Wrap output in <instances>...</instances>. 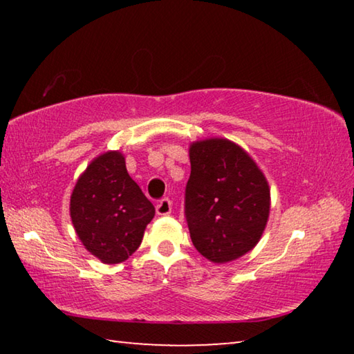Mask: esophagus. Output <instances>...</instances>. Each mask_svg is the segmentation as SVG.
<instances>
[{"instance_id":"esophagus-1","label":"esophagus","mask_w":354,"mask_h":354,"mask_svg":"<svg viewBox=\"0 0 354 354\" xmlns=\"http://www.w3.org/2000/svg\"><path fill=\"white\" fill-rule=\"evenodd\" d=\"M156 212L159 215H169L171 212V201L170 198H162L159 203L158 206H156Z\"/></svg>"}]
</instances>
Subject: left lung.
Segmentation results:
<instances>
[{
    "label": "left lung",
    "mask_w": 354,
    "mask_h": 354,
    "mask_svg": "<svg viewBox=\"0 0 354 354\" xmlns=\"http://www.w3.org/2000/svg\"><path fill=\"white\" fill-rule=\"evenodd\" d=\"M270 212L262 171L241 147L209 139L190 147L184 215L195 248L212 262H230L259 242Z\"/></svg>",
    "instance_id": "left-lung-1"
}]
</instances>
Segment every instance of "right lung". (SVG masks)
Returning a JSON list of instances; mask_svg holds the SVG:
<instances>
[{"mask_svg":"<svg viewBox=\"0 0 354 354\" xmlns=\"http://www.w3.org/2000/svg\"><path fill=\"white\" fill-rule=\"evenodd\" d=\"M70 215L84 247L104 263H118L139 248L154 206L128 175L123 156L109 151L77 179Z\"/></svg>","mask_w":354,"mask_h":354,"instance_id":"1","label":"right lung"}]
</instances>
